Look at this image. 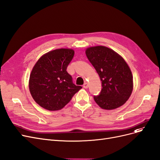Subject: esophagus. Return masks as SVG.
Masks as SVG:
<instances>
[{"label":"esophagus","instance_id":"34e87169","mask_svg":"<svg viewBox=\"0 0 160 160\" xmlns=\"http://www.w3.org/2000/svg\"><path fill=\"white\" fill-rule=\"evenodd\" d=\"M83 88H85V89L88 88V83H85L83 84Z\"/></svg>","mask_w":160,"mask_h":160}]
</instances>
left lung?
Listing matches in <instances>:
<instances>
[{
  "instance_id": "1",
  "label": "left lung",
  "mask_w": 160,
  "mask_h": 160,
  "mask_svg": "<svg viewBox=\"0 0 160 160\" xmlns=\"http://www.w3.org/2000/svg\"><path fill=\"white\" fill-rule=\"evenodd\" d=\"M87 57L98 72L102 89L94 95L96 103L105 109H114L123 105L133 90V76L123 58L103 46L88 48Z\"/></svg>"
}]
</instances>
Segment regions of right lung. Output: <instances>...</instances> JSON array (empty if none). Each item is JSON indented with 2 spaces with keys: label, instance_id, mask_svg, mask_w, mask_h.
<instances>
[{
  "label": "right lung",
  "instance_id": "add662e5",
  "mask_svg": "<svg viewBox=\"0 0 160 160\" xmlns=\"http://www.w3.org/2000/svg\"><path fill=\"white\" fill-rule=\"evenodd\" d=\"M74 54V51L69 49L52 51L42 56L34 66L29 90L41 107L49 111L61 109L82 88L73 83L67 71Z\"/></svg>",
  "mask_w": 160,
  "mask_h": 160
}]
</instances>
